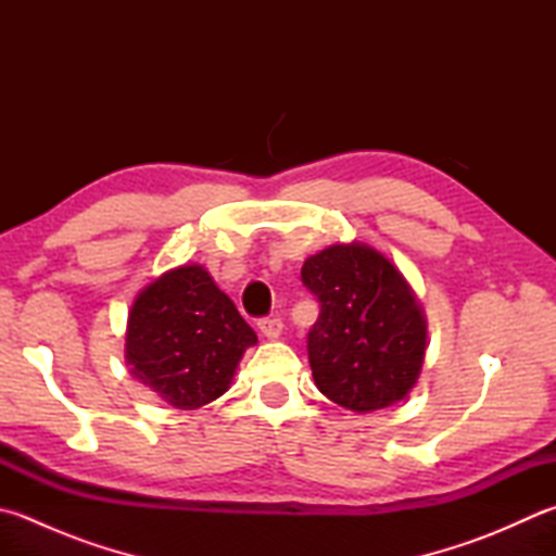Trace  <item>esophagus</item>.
<instances>
[{
	"mask_svg": "<svg viewBox=\"0 0 556 556\" xmlns=\"http://www.w3.org/2000/svg\"><path fill=\"white\" fill-rule=\"evenodd\" d=\"M258 329L264 333L266 339H278L282 333V319L278 317H266V319H258Z\"/></svg>",
	"mask_w": 556,
	"mask_h": 556,
	"instance_id": "esophagus-1",
	"label": "esophagus"
}]
</instances>
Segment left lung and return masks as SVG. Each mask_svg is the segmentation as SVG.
<instances>
[{"instance_id":"8db88e82","label":"left lung","mask_w":556,"mask_h":556,"mask_svg":"<svg viewBox=\"0 0 556 556\" xmlns=\"http://www.w3.org/2000/svg\"><path fill=\"white\" fill-rule=\"evenodd\" d=\"M319 302L307 333L314 384L333 404L375 412L404 400L426 353V321L404 276L375 249L337 244L302 266Z\"/></svg>"}]
</instances>
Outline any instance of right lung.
I'll list each match as a JSON object with an SVG mask.
<instances>
[{
	"instance_id": "right-lung-1",
	"label": "right lung",
	"mask_w": 556,
	"mask_h": 556,
	"mask_svg": "<svg viewBox=\"0 0 556 556\" xmlns=\"http://www.w3.org/2000/svg\"><path fill=\"white\" fill-rule=\"evenodd\" d=\"M256 333L203 266L174 268L132 302L125 337L130 372L176 408L227 392Z\"/></svg>"
}]
</instances>
